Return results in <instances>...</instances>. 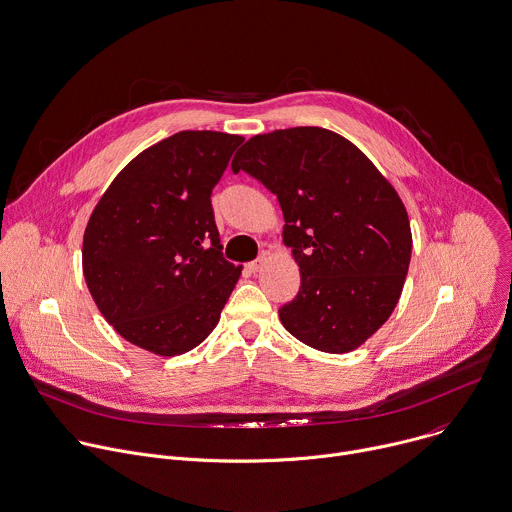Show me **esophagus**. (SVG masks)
<instances>
[{"label":"esophagus","instance_id":"obj_1","mask_svg":"<svg viewBox=\"0 0 512 512\" xmlns=\"http://www.w3.org/2000/svg\"><path fill=\"white\" fill-rule=\"evenodd\" d=\"M263 263H265V257H259V259H255V261H251V263H247L245 267L249 269V273H257L261 267H263Z\"/></svg>","mask_w":512,"mask_h":512}]
</instances>
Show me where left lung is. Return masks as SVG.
<instances>
[{"label": "left lung", "mask_w": 512, "mask_h": 512, "mask_svg": "<svg viewBox=\"0 0 512 512\" xmlns=\"http://www.w3.org/2000/svg\"><path fill=\"white\" fill-rule=\"evenodd\" d=\"M283 211L301 285L281 305L283 327L309 348L346 354L392 315L410 265L408 213L370 158L317 126L257 134L231 162Z\"/></svg>", "instance_id": "obj_1"}]
</instances>
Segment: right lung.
Wrapping results in <instances>:
<instances>
[{
	"label": "right lung",
	"instance_id": "right-lung-1",
	"mask_svg": "<svg viewBox=\"0 0 512 512\" xmlns=\"http://www.w3.org/2000/svg\"><path fill=\"white\" fill-rule=\"evenodd\" d=\"M241 142L177 132L130 160L98 201L84 233V279L130 344L179 356L219 323L241 267L221 253L211 193Z\"/></svg>",
	"mask_w": 512,
	"mask_h": 512
}]
</instances>
